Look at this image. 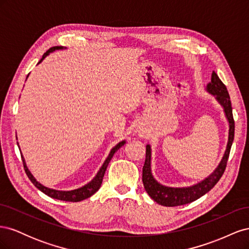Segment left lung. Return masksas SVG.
Segmentation results:
<instances>
[{
	"mask_svg": "<svg viewBox=\"0 0 249 249\" xmlns=\"http://www.w3.org/2000/svg\"><path fill=\"white\" fill-rule=\"evenodd\" d=\"M206 90L210 94L214 95L216 101L221 105L225 117L229 122V138L227 148H225L222 159L218 164V166L208 178L190 187L175 188L164 186L154 178L152 173V148H150L149 144H147L144 166L142 168V182L147 194L161 206L177 207L198 199L202 195L208 193L218 183V180L223 175L225 167H227L230 150L233 141V135H235V122H233L232 118L230 94L227 87H225L215 71L212 72V78H211V82L207 85Z\"/></svg>",
	"mask_w": 249,
	"mask_h": 249,
	"instance_id": "left-lung-1",
	"label": "left lung"
}]
</instances>
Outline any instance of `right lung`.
I'll return each instance as SVG.
<instances>
[{"label": "right lung", "mask_w": 249, "mask_h": 249, "mask_svg": "<svg viewBox=\"0 0 249 249\" xmlns=\"http://www.w3.org/2000/svg\"><path fill=\"white\" fill-rule=\"evenodd\" d=\"M65 48L63 47H53L51 48L50 50L47 51V53H44L42 58L40 61L38 62V64L42 61V60L46 58L50 53H53L56 50H63ZM28 78V77H27ZM125 143V140H123L120 141L119 143H117V144L113 147L111 149V152L109 154V156L107 157V159L105 160L104 164L102 165V167L100 168V170L97 171L96 176L90 180L89 183H87L86 185H84L83 187H80L78 188V189H74V190H71V191H60V190H56V189H51V188H48L46 186L41 185L39 182H37V179L33 177V175L31 172H30L29 168L27 167V164H26V161H25V158L24 156H22L21 154V160H22V164H24V168H25V171L27 173L28 178H30V180L34 184V186L36 188H38V189L43 192L44 194H47L48 196L52 197V198H56V199H59V200H65V201H73V202H77V201H81V200H84L88 197L91 196V195H93L97 190L100 189V187L102 185V182H103V178L105 176V172H106V169L108 167V164L109 162L111 161L112 157L114 156V154L117 152V150L122 147L123 145H124ZM19 147V146H18Z\"/></svg>", "instance_id": "right-lung-1"}]
</instances>
